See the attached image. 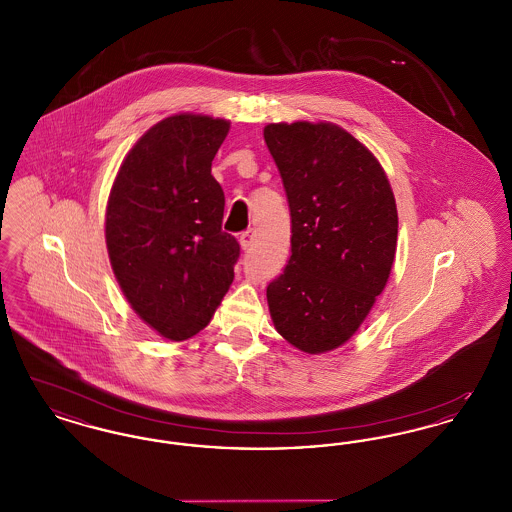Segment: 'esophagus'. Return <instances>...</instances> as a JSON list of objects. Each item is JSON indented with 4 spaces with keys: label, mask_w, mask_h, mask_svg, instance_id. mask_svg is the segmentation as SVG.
I'll use <instances>...</instances> for the list:
<instances>
[{
    "label": "esophagus",
    "mask_w": 512,
    "mask_h": 512,
    "mask_svg": "<svg viewBox=\"0 0 512 512\" xmlns=\"http://www.w3.org/2000/svg\"><path fill=\"white\" fill-rule=\"evenodd\" d=\"M255 236H257V234H255V228H247L245 232H242V234H240V244H242V247L249 249V247L253 245V242H255Z\"/></svg>",
    "instance_id": "1"
}]
</instances>
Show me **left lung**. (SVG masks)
I'll list each match as a JSON object with an SVG mask.
<instances>
[{"instance_id": "1", "label": "left lung", "mask_w": 512, "mask_h": 512, "mask_svg": "<svg viewBox=\"0 0 512 512\" xmlns=\"http://www.w3.org/2000/svg\"><path fill=\"white\" fill-rule=\"evenodd\" d=\"M292 217V255L267 288L280 336L305 353L340 347L386 288L397 209L376 157L330 122L268 124Z\"/></svg>"}]
</instances>
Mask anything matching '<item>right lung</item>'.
Segmentation results:
<instances>
[{"label": "right lung", "mask_w": 512, "mask_h": 512, "mask_svg": "<svg viewBox=\"0 0 512 512\" xmlns=\"http://www.w3.org/2000/svg\"><path fill=\"white\" fill-rule=\"evenodd\" d=\"M230 122L174 115L122 161L107 201L111 267L132 309L172 341L215 315L234 280L238 240L222 230L224 192L211 163Z\"/></svg>", "instance_id": "right-lung-1"}]
</instances>
